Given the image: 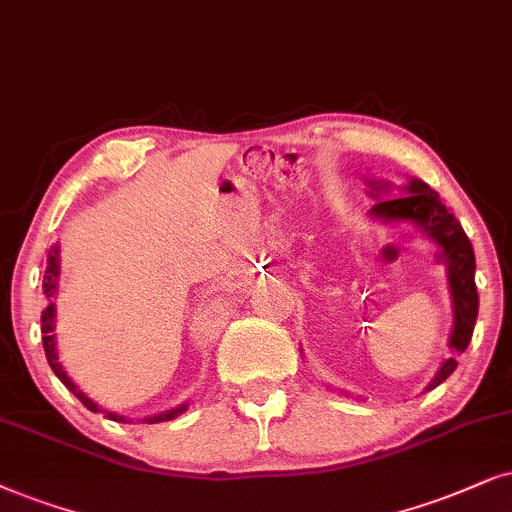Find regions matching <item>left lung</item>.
Here are the masks:
<instances>
[{
	"instance_id": "obj_1",
	"label": "left lung",
	"mask_w": 512,
	"mask_h": 512,
	"mask_svg": "<svg viewBox=\"0 0 512 512\" xmlns=\"http://www.w3.org/2000/svg\"><path fill=\"white\" fill-rule=\"evenodd\" d=\"M367 185L372 189L367 194L372 199H379L367 213L370 220L384 224H414L428 241L438 245V257L447 269L449 299H452L454 311L449 349L454 353H463L470 337H473L475 320H478V288H475V252L466 231L461 229V222L445 208L438 192H433L424 180H417V177H412L403 187L405 196H395V199H381L379 196L391 192L388 182L367 180ZM456 365H459L456 356L442 360L435 377L428 381L426 391H433L435 386L442 384L456 370Z\"/></svg>"
}]
</instances>
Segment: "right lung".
I'll return each mask as SVG.
<instances>
[{
    "mask_svg": "<svg viewBox=\"0 0 512 512\" xmlns=\"http://www.w3.org/2000/svg\"><path fill=\"white\" fill-rule=\"evenodd\" d=\"M58 276H60V248H58V245H53L51 252H49V260H46L44 285H42L44 295H46V299H49V306H46V309L42 311V342H44L46 360H49L51 370L56 372V377L67 386V391H72L74 395H77L81 403H84V407H88V410H91V412L107 414V419L121 421V424H126V421H128L126 417H121V414H117V412H107V410H102V407L95 405L93 400L88 398V395H86L84 391H81V388H79L77 384H74V381H72L70 377H67L63 363H60V360H58L56 332H53V330H56V302H53V297H56V292H58ZM187 407H189L187 403H182V405L173 407V410L152 414V417H145L142 421H145V424H161V421H170V419L180 417L182 412H187Z\"/></svg>",
    "mask_w": 512,
    "mask_h": 512,
    "instance_id": "add662e5",
    "label": "right lung"
}]
</instances>
